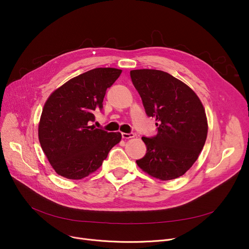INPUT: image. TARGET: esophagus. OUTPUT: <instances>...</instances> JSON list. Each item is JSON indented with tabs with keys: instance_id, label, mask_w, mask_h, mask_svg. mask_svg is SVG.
Wrapping results in <instances>:
<instances>
[{
	"instance_id": "1",
	"label": "esophagus",
	"mask_w": 249,
	"mask_h": 249,
	"mask_svg": "<svg viewBox=\"0 0 249 249\" xmlns=\"http://www.w3.org/2000/svg\"><path fill=\"white\" fill-rule=\"evenodd\" d=\"M135 136V134L134 133H122V137L124 138V139H129V138H133Z\"/></svg>"
}]
</instances>
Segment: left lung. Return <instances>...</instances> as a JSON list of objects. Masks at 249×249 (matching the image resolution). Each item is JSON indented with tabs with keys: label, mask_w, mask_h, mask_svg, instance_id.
I'll return each instance as SVG.
<instances>
[{
	"label": "left lung",
	"mask_w": 249,
	"mask_h": 249,
	"mask_svg": "<svg viewBox=\"0 0 249 249\" xmlns=\"http://www.w3.org/2000/svg\"><path fill=\"white\" fill-rule=\"evenodd\" d=\"M130 76L158 134L142 140L146 153L136 160L143 172L161 180L184 175L199 158L208 133L203 105L186 84L165 71L135 70Z\"/></svg>",
	"instance_id": "obj_1"
}]
</instances>
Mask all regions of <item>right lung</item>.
Returning <instances> with one entry per match:
<instances>
[{
    "instance_id": "add662e5",
    "label": "right lung",
    "mask_w": 249,
    "mask_h": 249,
    "mask_svg": "<svg viewBox=\"0 0 249 249\" xmlns=\"http://www.w3.org/2000/svg\"><path fill=\"white\" fill-rule=\"evenodd\" d=\"M122 71L99 68L77 75L50 95L38 128L48 161L61 177L81 179L96 172L121 140L120 132L94 128L95 111L103 109L106 90Z\"/></svg>"
}]
</instances>
